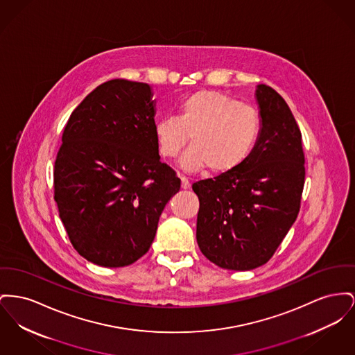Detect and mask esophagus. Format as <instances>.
Masks as SVG:
<instances>
[{
	"mask_svg": "<svg viewBox=\"0 0 355 355\" xmlns=\"http://www.w3.org/2000/svg\"><path fill=\"white\" fill-rule=\"evenodd\" d=\"M181 178V188L182 189H189L190 188V182H189L188 178L187 177H184V175H181L180 177Z\"/></svg>",
	"mask_w": 355,
	"mask_h": 355,
	"instance_id": "1",
	"label": "esophagus"
}]
</instances>
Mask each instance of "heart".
I'll return each mask as SVG.
<instances>
[{"mask_svg":"<svg viewBox=\"0 0 355 355\" xmlns=\"http://www.w3.org/2000/svg\"><path fill=\"white\" fill-rule=\"evenodd\" d=\"M261 127L256 107L218 91H197L181 102L177 118L155 122L154 135L164 158L178 155L190 137L191 147L180 159L182 168L198 171L208 166L213 174H227L248 159Z\"/></svg>","mask_w":355,"mask_h":355,"instance_id":"1","label":"heart"}]
</instances>
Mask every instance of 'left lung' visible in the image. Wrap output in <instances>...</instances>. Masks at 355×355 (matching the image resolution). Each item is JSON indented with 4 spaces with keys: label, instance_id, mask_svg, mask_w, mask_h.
Here are the masks:
<instances>
[{
    "label": "left lung",
    "instance_id": "left-lung-1",
    "mask_svg": "<svg viewBox=\"0 0 355 355\" xmlns=\"http://www.w3.org/2000/svg\"><path fill=\"white\" fill-rule=\"evenodd\" d=\"M256 99L263 127L248 159L191 187L200 200L198 247L233 271L271 259L297 217L306 177L302 132L290 107L266 84L257 85Z\"/></svg>",
    "mask_w": 355,
    "mask_h": 355
}]
</instances>
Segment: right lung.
Segmentation results:
<instances>
[{"label": "right lung", "instance_id": "right-lung-1", "mask_svg": "<svg viewBox=\"0 0 355 355\" xmlns=\"http://www.w3.org/2000/svg\"><path fill=\"white\" fill-rule=\"evenodd\" d=\"M151 96L148 84L108 80L85 96L64 127L55 201L73 248L101 267L141 259L181 188L175 171L159 159Z\"/></svg>", "mask_w": 355, "mask_h": 355}]
</instances>
